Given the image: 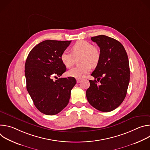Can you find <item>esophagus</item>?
I'll return each instance as SVG.
<instances>
[{
	"label": "esophagus",
	"instance_id": "1",
	"mask_svg": "<svg viewBox=\"0 0 150 150\" xmlns=\"http://www.w3.org/2000/svg\"><path fill=\"white\" fill-rule=\"evenodd\" d=\"M81 79H76V82H77V83H80L81 82Z\"/></svg>",
	"mask_w": 150,
	"mask_h": 150
}]
</instances>
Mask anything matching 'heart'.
I'll use <instances>...</instances> for the list:
<instances>
[{
    "instance_id": "obj_1",
    "label": "heart",
    "mask_w": 150,
    "mask_h": 150,
    "mask_svg": "<svg viewBox=\"0 0 150 150\" xmlns=\"http://www.w3.org/2000/svg\"><path fill=\"white\" fill-rule=\"evenodd\" d=\"M72 52L68 50L63 51L60 55V60L67 68H71L75 65L76 59L79 57V62L82 64L70 69L67 74L69 76L81 79L87 75L92 67H96L100 60V50L93 46L90 42L80 40L72 46Z\"/></svg>"
}]
</instances>
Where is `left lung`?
Masks as SVG:
<instances>
[{
    "mask_svg": "<svg viewBox=\"0 0 150 150\" xmlns=\"http://www.w3.org/2000/svg\"><path fill=\"white\" fill-rule=\"evenodd\" d=\"M100 49V60L91 75L86 96L89 103L98 110L111 112L124 100L130 79L129 60L123 45L117 40L100 35L91 38Z\"/></svg>",
    "mask_w": 150,
    "mask_h": 150,
    "instance_id": "obj_1",
    "label": "left lung"
}]
</instances>
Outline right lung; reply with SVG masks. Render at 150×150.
<instances>
[{
	"instance_id": "add662e5",
	"label": "right lung",
	"mask_w": 150,
	"mask_h": 150,
	"mask_svg": "<svg viewBox=\"0 0 150 150\" xmlns=\"http://www.w3.org/2000/svg\"><path fill=\"white\" fill-rule=\"evenodd\" d=\"M71 41L47 40L30 52L25 65L27 90L36 108L46 115H54L68 105L71 91L76 83L74 77L61 78L67 70L60 60Z\"/></svg>"
}]
</instances>
